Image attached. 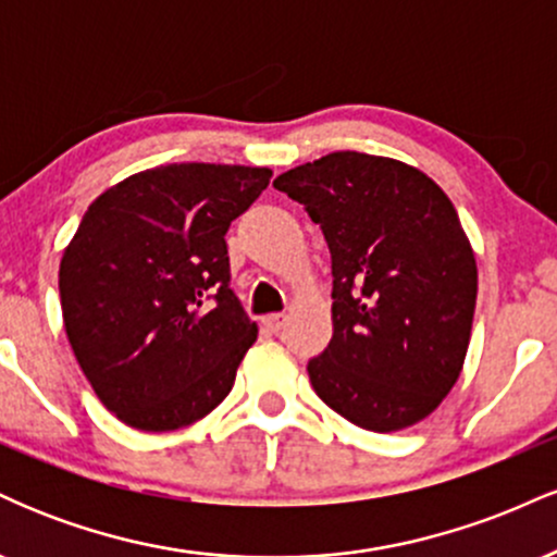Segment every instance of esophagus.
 <instances>
[{"instance_id": "34e87169", "label": "esophagus", "mask_w": 557, "mask_h": 557, "mask_svg": "<svg viewBox=\"0 0 557 557\" xmlns=\"http://www.w3.org/2000/svg\"><path fill=\"white\" fill-rule=\"evenodd\" d=\"M264 327L270 330V332H274V335H277V332L285 327V314H270V317H264Z\"/></svg>"}]
</instances>
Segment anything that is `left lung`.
Masks as SVG:
<instances>
[{"label":"left lung","instance_id":"obj_1","mask_svg":"<svg viewBox=\"0 0 557 557\" xmlns=\"http://www.w3.org/2000/svg\"><path fill=\"white\" fill-rule=\"evenodd\" d=\"M322 227L332 341L309 361L317 395L369 432L426 419L471 341L476 261L456 207L398 159L335 151L274 181Z\"/></svg>","mask_w":557,"mask_h":557}]
</instances>
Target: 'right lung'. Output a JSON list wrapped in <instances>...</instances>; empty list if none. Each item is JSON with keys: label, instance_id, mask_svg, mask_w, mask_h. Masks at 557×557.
Wrapping results in <instances>:
<instances>
[{"label": "right lung", "instance_id": "1", "mask_svg": "<svg viewBox=\"0 0 557 557\" xmlns=\"http://www.w3.org/2000/svg\"><path fill=\"white\" fill-rule=\"evenodd\" d=\"M272 170L185 162L104 190L62 253L67 341L123 424L170 432L233 389L257 322L230 290L225 233Z\"/></svg>", "mask_w": 557, "mask_h": 557}]
</instances>
